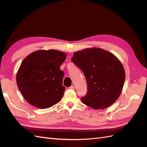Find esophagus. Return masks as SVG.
I'll return each mask as SVG.
<instances>
[{
	"mask_svg": "<svg viewBox=\"0 0 147 147\" xmlns=\"http://www.w3.org/2000/svg\"><path fill=\"white\" fill-rule=\"evenodd\" d=\"M70 89H71V90H75V88L74 86H71L69 87Z\"/></svg>",
	"mask_w": 147,
	"mask_h": 147,
	"instance_id": "34e87169",
	"label": "esophagus"
}]
</instances>
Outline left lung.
<instances>
[{
  "instance_id": "1",
  "label": "left lung",
  "mask_w": 147,
  "mask_h": 147,
  "mask_svg": "<svg viewBox=\"0 0 147 147\" xmlns=\"http://www.w3.org/2000/svg\"><path fill=\"white\" fill-rule=\"evenodd\" d=\"M85 76L88 92L81 98L94 109L113 104L121 94L125 72L120 61L112 53L99 48H86L74 53L71 59Z\"/></svg>"
}]
</instances>
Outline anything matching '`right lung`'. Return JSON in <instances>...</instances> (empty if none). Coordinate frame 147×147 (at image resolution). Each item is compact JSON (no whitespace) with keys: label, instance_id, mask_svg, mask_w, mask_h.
<instances>
[{"label":"right lung","instance_id":"obj_1","mask_svg":"<svg viewBox=\"0 0 147 147\" xmlns=\"http://www.w3.org/2000/svg\"><path fill=\"white\" fill-rule=\"evenodd\" d=\"M65 58V53L55 50H38L25 57L17 72L16 83L29 104L44 109L61 100L65 87L64 72L59 67Z\"/></svg>","mask_w":147,"mask_h":147}]
</instances>
